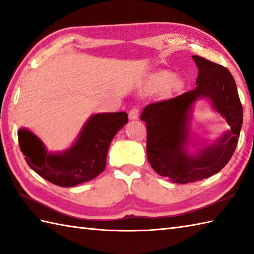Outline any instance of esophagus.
<instances>
[{
  "label": "esophagus",
  "instance_id": "1",
  "mask_svg": "<svg viewBox=\"0 0 254 254\" xmlns=\"http://www.w3.org/2000/svg\"><path fill=\"white\" fill-rule=\"evenodd\" d=\"M138 109L137 108H132V109L128 111V119L130 120H136V119L138 118Z\"/></svg>",
  "mask_w": 254,
  "mask_h": 254
}]
</instances>
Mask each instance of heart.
Here are the masks:
<instances>
[{"label": "heart", "instance_id": "b5f03b06", "mask_svg": "<svg viewBox=\"0 0 254 254\" xmlns=\"http://www.w3.org/2000/svg\"><path fill=\"white\" fill-rule=\"evenodd\" d=\"M170 78H171V75L169 74V73H161L160 75H159V80L163 84H166V83H168L169 80H170Z\"/></svg>", "mask_w": 254, "mask_h": 254}]
</instances>
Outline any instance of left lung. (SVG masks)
<instances>
[{"label": "left lung", "instance_id": "1", "mask_svg": "<svg viewBox=\"0 0 254 254\" xmlns=\"http://www.w3.org/2000/svg\"><path fill=\"white\" fill-rule=\"evenodd\" d=\"M198 68L195 89L175 98L156 101L144 108L141 120L146 123L147 159L159 176L186 185L217 174L227 165L238 143L242 126V105L233 75L225 66L192 56ZM206 96L230 124L214 145L195 156L185 152L188 140V112L198 98Z\"/></svg>", "mask_w": 254, "mask_h": 254}]
</instances>
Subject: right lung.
I'll return each instance as SVG.
<instances>
[{
    "label": "right lung",
    "mask_w": 254,
    "mask_h": 254,
    "mask_svg": "<svg viewBox=\"0 0 254 254\" xmlns=\"http://www.w3.org/2000/svg\"><path fill=\"white\" fill-rule=\"evenodd\" d=\"M127 123V112L95 115L73 146L62 154L48 153L40 139L25 128L17 133L18 143L32 170L53 185L69 188L93 180L105 170L112 138Z\"/></svg>",
    "instance_id": "obj_1"
}]
</instances>
